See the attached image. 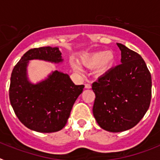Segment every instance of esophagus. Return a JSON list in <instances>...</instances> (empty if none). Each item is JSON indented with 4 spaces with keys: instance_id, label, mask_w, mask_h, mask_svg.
<instances>
[{
    "instance_id": "obj_1",
    "label": "esophagus",
    "mask_w": 160,
    "mask_h": 160,
    "mask_svg": "<svg viewBox=\"0 0 160 160\" xmlns=\"http://www.w3.org/2000/svg\"><path fill=\"white\" fill-rule=\"evenodd\" d=\"M84 87H85V88H91V84H88V83H86L85 84H84Z\"/></svg>"
}]
</instances>
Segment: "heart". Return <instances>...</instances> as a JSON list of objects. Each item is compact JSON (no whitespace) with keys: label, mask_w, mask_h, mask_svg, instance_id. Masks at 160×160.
Here are the masks:
<instances>
[{"label":"heart","mask_w":160,"mask_h":160,"mask_svg":"<svg viewBox=\"0 0 160 160\" xmlns=\"http://www.w3.org/2000/svg\"><path fill=\"white\" fill-rule=\"evenodd\" d=\"M115 56L113 51H98L81 57L80 63L88 68H97L98 72H105L109 70L115 63ZM72 68L76 72H80V67L76 63H72Z\"/></svg>","instance_id":"obj_1"}]
</instances>
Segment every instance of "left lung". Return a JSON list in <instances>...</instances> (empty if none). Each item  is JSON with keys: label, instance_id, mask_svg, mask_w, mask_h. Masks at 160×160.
Returning <instances> with one entry per match:
<instances>
[{"label": "left lung", "instance_id": "obj_1", "mask_svg": "<svg viewBox=\"0 0 160 160\" xmlns=\"http://www.w3.org/2000/svg\"><path fill=\"white\" fill-rule=\"evenodd\" d=\"M121 64L112 68L92 83L96 95L92 113L101 128L122 132L133 128L149 109L151 76L141 55L117 43Z\"/></svg>", "mask_w": 160, "mask_h": 160}]
</instances>
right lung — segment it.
<instances>
[{"instance_id":"obj_1","label":"right lung","mask_w":160,"mask_h":160,"mask_svg":"<svg viewBox=\"0 0 160 160\" xmlns=\"http://www.w3.org/2000/svg\"><path fill=\"white\" fill-rule=\"evenodd\" d=\"M32 59L55 63L63 61L58 47L33 48L26 52L11 74V105L18 118L30 130L40 133L59 131L66 125L84 85H76L68 75L59 71L38 84H31L27 79L26 68Z\"/></svg>"}]
</instances>
